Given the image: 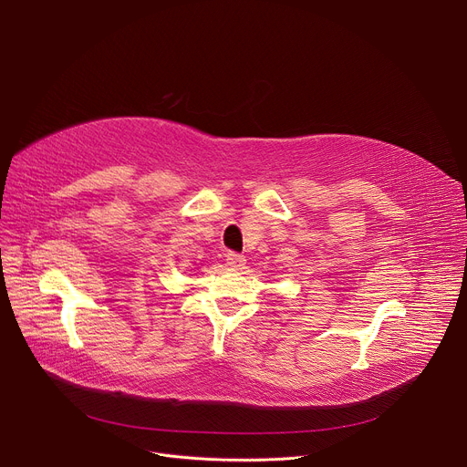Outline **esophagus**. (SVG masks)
I'll list each match as a JSON object with an SVG mask.
<instances>
[{
  "instance_id": "esophagus-1",
  "label": "esophagus",
  "mask_w": 467,
  "mask_h": 467,
  "mask_svg": "<svg viewBox=\"0 0 467 467\" xmlns=\"http://www.w3.org/2000/svg\"><path fill=\"white\" fill-rule=\"evenodd\" d=\"M227 265L231 268H234V271H240V268H244V265H246V257L231 252V254H227Z\"/></svg>"
}]
</instances>
